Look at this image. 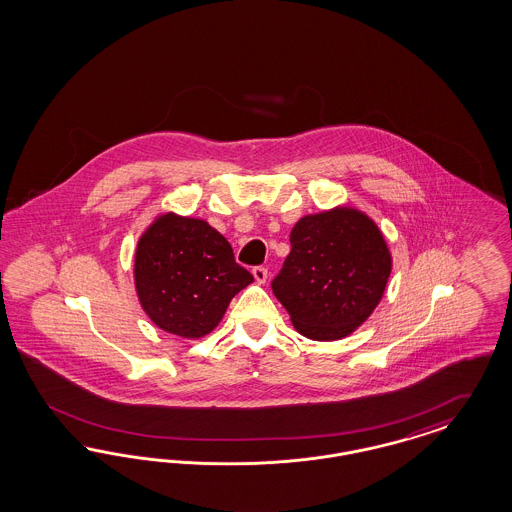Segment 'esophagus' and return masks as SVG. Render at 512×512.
<instances>
[{"label": "esophagus", "instance_id": "1", "mask_svg": "<svg viewBox=\"0 0 512 512\" xmlns=\"http://www.w3.org/2000/svg\"><path fill=\"white\" fill-rule=\"evenodd\" d=\"M253 278H255L257 283H265L266 278H268V270H266L265 266H255L253 268Z\"/></svg>", "mask_w": 512, "mask_h": 512}]
</instances>
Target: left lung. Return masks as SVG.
Returning <instances> with one entry per match:
<instances>
[{"label":"left lung","instance_id":"left-lung-1","mask_svg":"<svg viewBox=\"0 0 512 512\" xmlns=\"http://www.w3.org/2000/svg\"><path fill=\"white\" fill-rule=\"evenodd\" d=\"M272 291L293 327L312 340H340L363 325L386 291L388 244L367 213L350 206L304 215Z\"/></svg>","mask_w":512,"mask_h":512}]
</instances>
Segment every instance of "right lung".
Masks as SVG:
<instances>
[{"label": "right lung", "instance_id": "add662e5", "mask_svg": "<svg viewBox=\"0 0 512 512\" xmlns=\"http://www.w3.org/2000/svg\"><path fill=\"white\" fill-rule=\"evenodd\" d=\"M251 282L227 238L204 219L162 213L138 240L136 293L143 312L166 333L210 335L232 297Z\"/></svg>", "mask_w": 512, "mask_h": 512}]
</instances>
